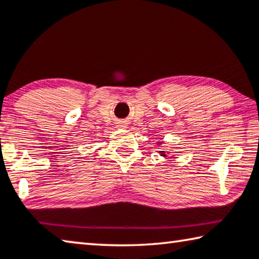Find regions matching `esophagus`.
I'll list each match as a JSON object with an SVG mask.
<instances>
[{
    "label": "esophagus",
    "mask_w": 259,
    "mask_h": 259,
    "mask_svg": "<svg viewBox=\"0 0 259 259\" xmlns=\"http://www.w3.org/2000/svg\"><path fill=\"white\" fill-rule=\"evenodd\" d=\"M118 126H120V128H125L126 124H125V123H120V124H118Z\"/></svg>",
    "instance_id": "obj_1"
}]
</instances>
